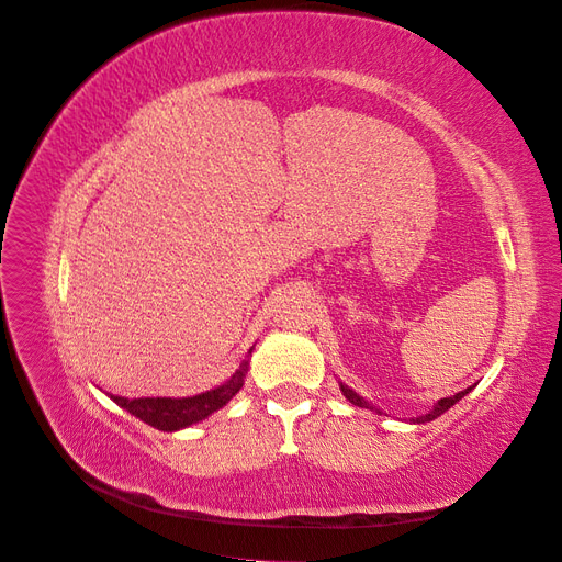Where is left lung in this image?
Returning a JSON list of instances; mask_svg holds the SVG:
<instances>
[{
	"mask_svg": "<svg viewBox=\"0 0 562 562\" xmlns=\"http://www.w3.org/2000/svg\"><path fill=\"white\" fill-rule=\"evenodd\" d=\"M339 389H342V394L347 396V401L349 403H353V405H359V407H370V411H375V407H372L368 401H363L359 394H356V391L353 389H349L347 384H339ZM469 391H471V386L469 389H464V391H459V394H454V396H450V398H440L434 407H431V411L427 413V415H419V417H413L411 422H415V424H424V422H431V419H436V417H440V415H443L446 411H448V407H452L457 401H462L467 394H469ZM380 413V411H378Z\"/></svg>",
	"mask_w": 562,
	"mask_h": 562,
	"instance_id": "left-lung-1",
	"label": "left lung"
}]
</instances>
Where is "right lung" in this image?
<instances>
[{"label": "right lung", "mask_w": 562, "mask_h": 562, "mask_svg": "<svg viewBox=\"0 0 562 562\" xmlns=\"http://www.w3.org/2000/svg\"><path fill=\"white\" fill-rule=\"evenodd\" d=\"M248 372V363H241L234 375L206 394L187 396V398H124V396H110L116 405H122L124 411L143 419L149 427L159 431H178L192 424L206 419L220 407L227 405L239 389L244 386V378Z\"/></svg>", "instance_id": "right-lung-1"}]
</instances>
